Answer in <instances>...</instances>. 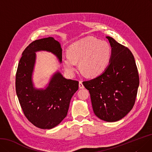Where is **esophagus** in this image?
<instances>
[{"instance_id":"esophagus-1","label":"esophagus","mask_w":152,"mask_h":152,"mask_svg":"<svg viewBox=\"0 0 152 152\" xmlns=\"http://www.w3.org/2000/svg\"><path fill=\"white\" fill-rule=\"evenodd\" d=\"M78 86H79V88H84V86H83V85L82 83V82L80 81L79 82V84H78Z\"/></svg>"}]
</instances>
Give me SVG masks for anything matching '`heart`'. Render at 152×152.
Here are the masks:
<instances>
[{"label": "heart", "instance_id": "b5f03b06", "mask_svg": "<svg viewBox=\"0 0 152 152\" xmlns=\"http://www.w3.org/2000/svg\"><path fill=\"white\" fill-rule=\"evenodd\" d=\"M111 47L108 42L92 37H88L72 43L68 48V54L62 56L65 71L73 75L76 70L77 62L82 73L88 77L101 74L110 63Z\"/></svg>", "mask_w": 152, "mask_h": 152}]
</instances>
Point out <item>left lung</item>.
I'll use <instances>...</instances> for the list:
<instances>
[{
    "label": "left lung",
    "instance_id": "left-lung-1",
    "mask_svg": "<svg viewBox=\"0 0 152 152\" xmlns=\"http://www.w3.org/2000/svg\"><path fill=\"white\" fill-rule=\"evenodd\" d=\"M106 38L112 48L110 63L101 75L83 85L89 90L96 116L115 122L125 117L134 105L139 76L131 51L112 37Z\"/></svg>",
    "mask_w": 152,
    "mask_h": 152
}]
</instances>
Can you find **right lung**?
<instances>
[{"instance_id": "right-lung-1", "label": "right lung", "mask_w": 152, "mask_h": 152, "mask_svg": "<svg viewBox=\"0 0 152 152\" xmlns=\"http://www.w3.org/2000/svg\"><path fill=\"white\" fill-rule=\"evenodd\" d=\"M53 53L62 63L60 42L53 37L36 40L22 54L16 74V94L26 118L42 129H51L66 117L72 96L78 89V82L66 79L58 70L51 77L45 88L35 87L32 75L36 52Z\"/></svg>"}]
</instances>
